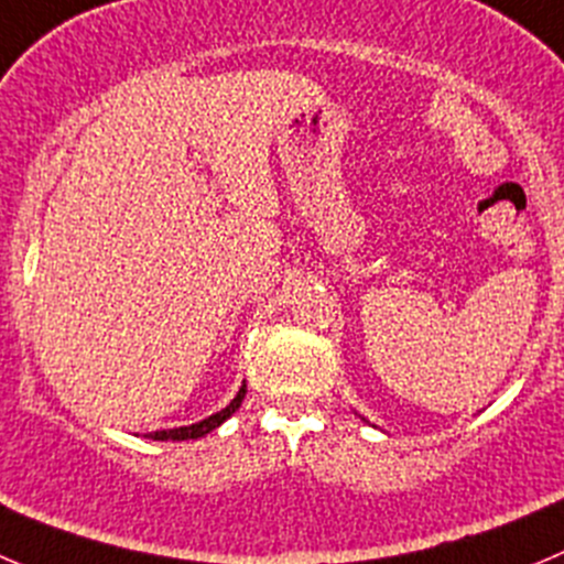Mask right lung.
Instances as JSON below:
<instances>
[{
    "instance_id": "1",
    "label": "right lung",
    "mask_w": 564,
    "mask_h": 564,
    "mask_svg": "<svg viewBox=\"0 0 564 564\" xmlns=\"http://www.w3.org/2000/svg\"><path fill=\"white\" fill-rule=\"evenodd\" d=\"M245 392H247V387L241 383V389L236 392V398L228 403V406L223 409V412L210 414V417L199 420V423H194V425H181V429H166V431H152L150 440H161V442H166V440H199V436H205V434H210L214 429H219V425H223L225 420H228L230 414H234L236 409L241 406V401H245Z\"/></svg>"
}]
</instances>
